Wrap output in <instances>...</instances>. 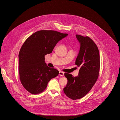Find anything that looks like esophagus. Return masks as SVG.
Masks as SVG:
<instances>
[{
	"label": "esophagus",
	"mask_w": 120,
	"mask_h": 120,
	"mask_svg": "<svg viewBox=\"0 0 120 120\" xmlns=\"http://www.w3.org/2000/svg\"><path fill=\"white\" fill-rule=\"evenodd\" d=\"M59 75H60V76H64V72H63V71H59Z\"/></svg>",
	"instance_id": "34e87169"
}]
</instances>
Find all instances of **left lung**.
<instances>
[{
	"mask_svg": "<svg viewBox=\"0 0 120 120\" xmlns=\"http://www.w3.org/2000/svg\"><path fill=\"white\" fill-rule=\"evenodd\" d=\"M80 45V51L75 64L80 67L79 74L74 77L65 73L68 83L63 91L73 100L80 99L91 90L98 77L100 69V55L98 47L88 36L76 34Z\"/></svg>",
	"mask_w": 120,
	"mask_h": 120,
	"instance_id": "left-lung-1",
	"label": "left lung"
}]
</instances>
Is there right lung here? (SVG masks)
<instances>
[{"label":"right lung","mask_w":120,"mask_h":120,"mask_svg":"<svg viewBox=\"0 0 120 120\" xmlns=\"http://www.w3.org/2000/svg\"><path fill=\"white\" fill-rule=\"evenodd\" d=\"M68 34L52 30L35 32L26 40L19 53V78L25 89L36 94L45 90L48 82L59 71L45 63V56L51 53L59 40Z\"/></svg>","instance_id":"obj_1"}]
</instances>
